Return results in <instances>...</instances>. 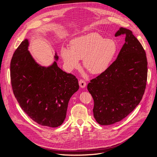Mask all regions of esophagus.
<instances>
[{
	"instance_id": "esophagus-1",
	"label": "esophagus",
	"mask_w": 157,
	"mask_h": 157,
	"mask_svg": "<svg viewBox=\"0 0 157 157\" xmlns=\"http://www.w3.org/2000/svg\"><path fill=\"white\" fill-rule=\"evenodd\" d=\"M79 84L81 88H84L86 86V82L84 81L81 79L79 81Z\"/></svg>"
}]
</instances>
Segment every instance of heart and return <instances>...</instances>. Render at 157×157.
Segmentation results:
<instances>
[{
  "mask_svg": "<svg viewBox=\"0 0 157 157\" xmlns=\"http://www.w3.org/2000/svg\"><path fill=\"white\" fill-rule=\"evenodd\" d=\"M70 48L63 47L61 56L69 71L78 68L79 59L83 58L84 68L93 75L105 71L114 59L117 51V43L100 34L91 32L72 39Z\"/></svg>",
  "mask_w": 157,
  "mask_h": 157,
  "instance_id": "1",
  "label": "heart"
}]
</instances>
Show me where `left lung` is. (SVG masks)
Here are the masks:
<instances>
[{
	"label": "left lung",
	"instance_id": "left-lung-1",
	"mask_svg": "<svg viewBox=\"0 0 157 157\" xmlns=\"http://www.w3.org/2000/svg\"><path fill=\"white\" fill-rule=\"evenodd\" d=\"M125 43L109 68L87 84L94 99L93 114L98 124L108 125L122 121L140 103L146 87L147 60L139 41L121 27L115 36Z\"/></svg>",
	"mask_w": 157,
	"mask_h": 157
}]
</instances>
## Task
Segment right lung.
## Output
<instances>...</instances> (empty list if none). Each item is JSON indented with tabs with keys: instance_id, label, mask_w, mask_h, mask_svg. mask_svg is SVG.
Returning <instances> with one entry per match:
<instances>
[{
	"instance_id": "add662e5",
	"label": "right lung",
	"mask_w": 157,
	"mask_h": 157,
	"mask_svg": "<svg viewBox=\"0 0 157 157\" xmlns=\"http://www.w3.org/2000/svg\"><path fill=\"white\" fill-rule=\"evenodd\" d=\"M25 39L13 53L10 63L13 92L20 106L35 122L57 127L66 117L71 97L79 89L77 78L66 73L54 62L48 66L38 64L29 51Z\"/></svg>"
}]
</instances>
